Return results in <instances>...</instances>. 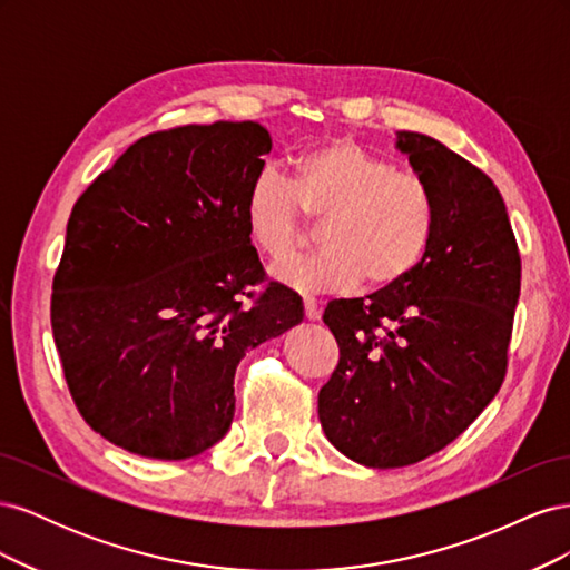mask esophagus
<instances>
[{"label":"esophagus","instance_id":"esophagus-1","mask_svg":"<svg viewBox=\"0 0 570 570\" xmlns=\"http://www.w3.org/2000/svg\"><path fill=\"white\" fill-rule=\"evenodd\" d=\"M304 316H306V321H318L321 318V302L306 297L304 299Z\"/></svg>","mask_w":570,"mask_h":570}]
</instances>
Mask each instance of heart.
<instances>
[{
	"instance_id": "b5f03b06",
	"label": "heart",
	"mask_w": 570,
	"mask_h": 570,
	"mask_svg": "<svg viewBox=\"0 0 570 570\" xmlns=\"http://www.w3.org/2000/svg\"><path fill=\"white\" fill-rule=\"evenodd\" d=\"M306 216L323 220L318 254L273 271L299 295L344 292L366 281L385 289L413 273L435 233L428 185L352 137H335L292 161L289 183L262 170L243 199L249 243L271 262L295 254L306 239Z\"/></svg>"
}]
</instances>
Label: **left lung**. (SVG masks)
<instances>
[{"label": "left lung", "mask_w": 570, "mask_h": 570, "mask_svg": "<svg viewBox=\"0 0 570 570\" xmlns=\"http://www.w3.org/2000/svg\"><path fill=\"white\" fill-rule=\"evenodd\" d=\"M394 147L430 189L435 233L402 283L327 304L340 364L318 419L337 452L402 469L440 452L502 387L521 256L502 195L435 137L400 130Z\"/></svg>", "instance_id": "1"}]
</instances>
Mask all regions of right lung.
<instances>
[{"mask_svg": "<svg viewBox=\"0 0 570 570\" xmlns=\"http://www.w3.org/2000/svg\"><path fill=\"white\" fill-rule=\"evenodd\" d=\"M273 147L245 120L183 126L130 145L76 202L51 295L68 390L101 438L180 461L226 438L235 371L304 318L264 281L243 199Z\"/></svg>", "mask_w": 570, "mask_h": 570, "instance_id": "right-lung-1", "label": "right lung"}]
</instances>
